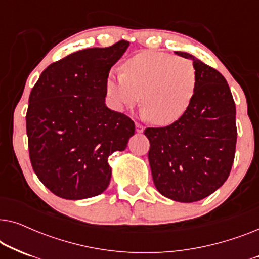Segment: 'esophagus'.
Returning <instances> with one entry per match:
<instances>
[{"mask_svg":"<svg viewBox=\"0 0 259 259\" xmlns=\"http://www.w3.org/2000/svg\"><path fill=\"white\" fill-rule=\"evenodd\" d=\"M136 131L138 133H143L144 132V126L140 125V123L136 122Z\"/></svg>","mask_w":259,"mask_h":259,"instance_id":"1","label":"esophagus"}]
</instances>
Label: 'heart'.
Masks as SVG:
<instances>
[{
    "label": "heart",
    "instance_id": "b5f03b06",
    "mask_svg": "<svg viewBox=\"0 0 259 259\" xmlns=\"http://www.w3.org/2000/svg\"><path fill=\"white\" fill-rule=\"evenodd\" d=\"M198 73L189 59L164 52H141L130 58L123 70H113L106 81V95L116 111L138 105L154 125L169 126L182 120L193 104Z\"/></svg>",
    "mask_w": 259,
    "mask_h": 259
}]
</instances>
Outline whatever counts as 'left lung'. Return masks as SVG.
<instances>
[{
  "label": "left lung",
  "mask_w": 259,
  "mask_h": 259,
  "mask_svg": "<svg viewBox=\"0 0 259 259\" xmlns=\"http://www.w3.org/2000/svg\"><path fill=\"white\" fill-rule=\"evenodd\" d=\"M193 61L198 88L189 112L166 127H148L154 185L162 196L182 203L204 199L226 182L235 160L236 105L225 77L185 52Z\"/></svg>",
  "instance_id": "left-lung-1"
}]
</instances>
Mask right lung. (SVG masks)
Returning a JSON list of instances; mask_svg holds the SVG:
<instances>
[{
  "label": "right lung",
  "instance_id": "obj_1",
  "mask_svg": "<svg viewBox=\"0 0 259 259\" xmlns=\"http://www.w3.org/2000/svg\"><path fill=\"white\" fill-rule=\"evenodd\" d=\"M130 42L88 48L49 65L29 95L26 115L34 172L60 198L86 199L104 192L112 168L108 157L123 151L134 122L105 104L112 66Z\"/></svg>",
  "mask_w": 259,
  "mask_h": 259
}]
</instances>
